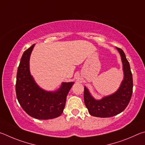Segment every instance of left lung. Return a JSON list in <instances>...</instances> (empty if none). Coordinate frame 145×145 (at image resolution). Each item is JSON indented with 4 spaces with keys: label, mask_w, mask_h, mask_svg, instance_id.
Segmentation results:
<instances>
[{
    "label": "left lung",
    "mask_w": 145,
    "mask_h": 145,
    "mask_svg": "<svg viewBox=\"0 0 145 145\" xmlns=\"http://www.w3.org/2000/svg\"><path fill=\"white\" fill-rule=\"evenodd\" d=\"M116 48L120 55L123 71V78L118 89L112 94L95 99L88 88L85 86L84 87L85 106L90 115L96 117L108 118L118 115L125 110L131 99L133 81L130 65L123 51Z\"/></svg>",
    "instance_id": "left-lung-1"
}]
</instances>
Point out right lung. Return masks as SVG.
I'll return each instance as SVG.
<instances>
[{
  "label": "right lung",
  "mask_w": 145,
  "mask_h": 145,
  "mask_svg": "<svg viewBox=\"0 0 145 145\" xmlns=\"http://www.w3.org/2000/svg\"><path fill=\"white\" fill-rule=\"evenodd\" d=\"M34 46L25 51L18 68L16 97L23 110L32 117L39 120L53 119L62 115L67 95L74 83L62 82L55 91L40 88L30 71V57Z\"/></svg>",
  "instance_id": "add662e5"
}]
</instances>
